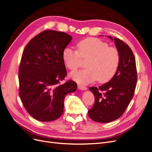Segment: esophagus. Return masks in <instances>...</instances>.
I'll return each mask as SVG.
<instances>
[{
	"label": "esophagus",
	"instance_id": "1",
	"mask_svg": "<svg viewBox=\"0 0 152 152\" xmlns=\"http://www.w3.org/2000/svg\"><path fill=\"white\" fill-rule=\"evenodd\" d=\"M77 88H78V89H81V90H86V89H87V88L86 86L81 85H78Z\"/></svg>",
	"mask_w": 152,
	"mask_h": 152
}]
</instances>
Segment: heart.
I'll return each instance as SVG.
<instances>
[{"label": "heart", "instance_id": "1", "mask_svg": "<svg viewBox=\"0 0 152 152\" xmlns=\"http://www.w3.org/2000/svg\"><path fill=\"white\" fill-rule=\"evenodd\" d=\"M77 50L66 48L62 57L65 66L71 71L81 64V59H87L86 68L72 72L71 77L80 84H88L96 80L106 83L113 77L118 68L120 54L116 48L98 38L88 37L77 44Z\"/></svg>", "mask_w": 152, "mask_h": 152}]
</instances>
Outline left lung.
I'll return each mask as SVG.
<instances>
[{
    "label": "left lung",
    "mask_w": 152,
    "mask_h": 152,
    "mask_svg": "<svg viewBox=\"0 0 152 152\" xmlns=\"http://www.w3.org/2000/svg\"><path fill=\"white\" fill-rule=\"evenodd\" d=\"M120 54L116 74L107 83L98 88L90 87L95 102L88 115L98 123L113 121L123 114L133 97L137 82L135 58L128 45L117 37L112 38Z\"/></svg>",
    "instance_id": "1"
}]
</instances>
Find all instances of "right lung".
<instances>
[{
    "label": "right lung",
    "mask_w": 152,
    "mask_h": 152,
    "mask_svg": "<svg viewBox=\"0 0 152 152\" xmlns=\"http://www.w3.org/2000/svg\"><path fill=\"white\" fill-rule=\"evenodd\" d=\"M72 40L67 34L46 30L26 46L19 68V94L24 108L34 118L51 121L62 115L64 99L76 90L72 80L60 85L67 75L62 57Z\"/></svg>",
    "instance_id": "add662e5"
}]
</instances>
